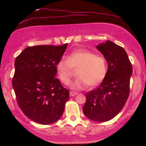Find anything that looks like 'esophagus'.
I'll return each instance as SVG.
<instances>
[{"label":"esophagus","mask_w":146,"mask_h":146,"mask_svg":"<svg viewBox=\"0 0 146 146\" xmlns=\"http://www.w3.org/2000/svg\"><path fill=\"white\" fill-rule=\"evenodd\" d=\"M76 95H78V93H76V92L75 91H70V96L71 97H73V96H75Z\"/></svg>","instance_id":"esophagus-1"}]
</instances>
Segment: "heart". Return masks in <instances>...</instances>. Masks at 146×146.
I'll use <instances>...</instances> for the list:
<instances>
[{"instance_id": "heart-1", "label": "heart", "mask_w": 146, "mask_h": 146, "mask_svg": "<svg viewBox=\"0 0 146 146\" xmlns=\"http://www.w3.org/2000/svg\"><path fill=\"white\" fill-rule=\"evenodd\" d=\"M78 78L72 84L73 90H82L89 86H98L104 81L108 72V64L104 56L85 49L71 52L66 60L61 59L56 65L57 74L66 86L71 82L73 69H77Z\"/></svg>"}]
</instances>
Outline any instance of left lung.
I'll list each match as a JSON object with an SVG mask.
<instances>
[{
	"mask_svg": "<svg viewBox=\"0 0 146 146\" xmlns=\"http://www.w3.org/2000/svg\"><path fill=\"white\" fill-rule=\"evenodd\" d=\"M108 62V72L98 88L86 93L83 113L97 122L112 119L121 111L130 94L132 64L121 46L107 40L97 46Z\"/></svg>",
	"mask_w": 146,
	"mask_h": 146,
	"instance_id": "1",
	"label": "left lung"
}]
</instances>
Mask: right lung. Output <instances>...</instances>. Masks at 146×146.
Listing matches in <instances>:
<instances>
[{
	"label": "right lung",
	"mask_w": 146,
	"mask_h": 146,
	"mask_svg": "<svg viewBox=\"0 0 146 146\" xmlns=\"http://www.w3.org/2000/svg\"><path fill=\"white\" fill-rule=\"evenodd\" d=\"M66 46H28L15 60L12 86L18 104L28 118L40 124L58 121L69 99L68 90L56 78V65Z\"/></svg>",
	"instance_id": "right-lung-1"
}]
</instances>
